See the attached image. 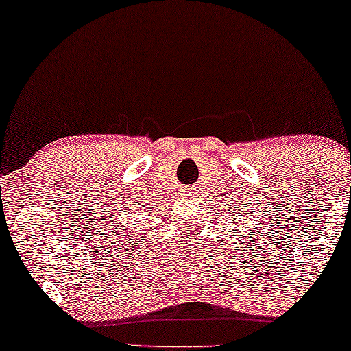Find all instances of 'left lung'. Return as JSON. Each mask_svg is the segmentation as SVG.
I'll return each instance as SVG.
<instances>
[{
    "mask_svg": "<svg viewBox=\"0 0 351 351\" xmlns=\"http://www.w3.org/2000/svg\"><path fill=\"white\" fill-rule=\"evenodd\" d=\"M243 206H245V204H243ZM252 210H254V214H257V212H255V208H252ZM261 212V210H258ZM255 226H257V223H255ZM258 227V226H257ZM258 234H261V230H258ZM250 235H255V232H254V227H252V232H250Z\"/></svg>",
    "mask_w": 351,
    "mask_h": 351,
    "instance_id": "8db88e82",
    "label": "left lung"
}]
</instances>
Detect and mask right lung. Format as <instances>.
Returning a JSON list of instances; mask_svg holds the SVG:
<instances>
[{
    "mask_svg": "<svg viewBox=\"0 0 351 351\" xmlns=\"http://www.w3.org/2000/svg\"><path fill=\"white\" fill-rule=\"evenodd\" d=\"M123 207V206H121ZM121 214H117L116 208H106L104 214L101 215V226L102 230H106V237H108V240H116V237H119L121 232L124 230V226L121 223V219H119Z\"/></svg>",
    "mask_w": 351,
    "mask_h": 351,
    "instance_id": "obj_1",
    "label": "right lung"
}]
</instances>
